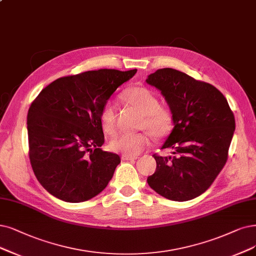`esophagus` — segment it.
I'll return each mask as SVG.
<instances>
[{
  "label": "esophagus",
  "instance_id": "34e87169",
  "mask_svg": "<svg viewBox=\"0 0 256 256\" xmlns=\"http://www.w3.org/2000/svg\"><path fill=\"white\" fill-rule=\"evenodd\" d=\"M138 156H130V155H123L121 157L122 160H126V162H130V160H136Z\"/></svg>",
  "mask_w": 256,
  "mask_h": 256
}]
</instances>
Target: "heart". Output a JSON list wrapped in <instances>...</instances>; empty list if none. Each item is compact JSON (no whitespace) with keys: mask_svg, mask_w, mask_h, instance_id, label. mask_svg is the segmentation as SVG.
<instances>
[{"mask_svg":"<svg viewBox=\"0 0 256 256\" xmlns=\"http://www.w3.org/2000/svg\"><path fill=\"white\" fill-rule=\"evenodd\" d=\"M122 99L140 114H142L140 126L146 128L154 137L166 135L172 128L173 117L168 110L160 106L157 94L144 86H135L122 94ZM100 123L108 135H112L117 130V110L112 101L103 104L100 110ZM150 144L146 133H121L110 141V148L124 155H137Z\"/></svg>","mask_w":256,"mask_h":256,"instance_id":"heart-1","label":"heart"}]
</instances>
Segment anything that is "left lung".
<instances>
[{
  "mask_svg": "<svg viewBox=\"0 0 256 256\" xmlns=\"http://www.w3.org/2000/svg\"><path fill=\"white\" fill-rule=\"evenodd\" d=\"M146 82L164 96L174 128L154 154L156 171L148 177L153 190L170 200L186 202L211 186L228 160L235 119L228 101L213 85L173 68L157 70Z\"/></svg>",
  "mask_w": 256,
  "mask_h": 256,
  "instance_id": "obj_1",
  "label": "left lung"
}]
</instances>
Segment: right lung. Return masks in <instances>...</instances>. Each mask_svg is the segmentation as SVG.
Segmentation results:
<instances>
[{"mask_svg": "<svg viewBox=\"0 0 256 256\" xmlns=\"http://www.w3.org/2000/svg\"><path fill=\"white\" fill-rule=\"evenodd\" d=\"M137 70H88L54 80L27 114L28 155L38 180L52 196L81 202L106 188L120 157L102 150L100 110Z\"/></svg>", "mask_w": 256, "mask_h": 256, "instance_id": "1", "label": "right lung"}]
</instances>
